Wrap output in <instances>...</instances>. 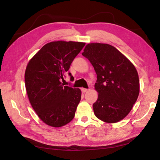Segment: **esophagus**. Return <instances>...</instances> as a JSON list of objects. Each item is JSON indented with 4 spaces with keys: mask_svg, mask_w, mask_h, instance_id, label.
<instances>
[{
    "mask_svg": "<svg viewBox=\"0 0 160 160\" xmlns=\"http://www.w3.org/2000/svg\"><path fill=\"white\" fill-rule=\"evenodd\" d=\"M81 90L82 92H83V93H85V92H87V91H88V89H85V88H81Z\"/></svg>",
    "mask_w": 160,
    "mask_h": 160,
    "instance_id": "1",
    "label": "esophagus"
}]
</instances>
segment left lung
<instances>
[{
  "label": "left lung",
  "instance_id": "8db88e82",
  "mask_svg": "<svg viewBox=\"0 0 160 160\" xmlns=\"http://www.w3.org/2000/svg\"><path fill=\"white\" fill-rule=\"evenodd\" d=\"M82 55L89 60L97 74L93 103L95 116L108 123L124 119L132 110L139 93V80L135 66L115 47L104 43L88 44Z\"/></svg>",
  "mask_w": 160,
  "mask_h": 160
}]
</instances>
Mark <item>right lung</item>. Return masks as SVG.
<instances>
[{"label": "right lung", "instance_id": "add662e5", "mask_svg": "<svg viewBox=\"0 0 160 160\" xmlns=\"http://www.w3.org/2000/svg\"><path fill=\"white\" fill-rule=\"evenodd\" d=\"M85 45L75 41L48 42L27 64L25 80L28 99L38 117L49 126H64L75 117L81 91L63 86L61 80Z\"/></svg>", "mask_w": 160, "mask_h": 160}]
</instances>
